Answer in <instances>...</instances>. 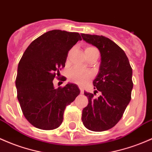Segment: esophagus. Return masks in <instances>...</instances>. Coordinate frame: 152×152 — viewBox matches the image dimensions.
I'll return each mask as SVG.
<instances>
[{"label": "esophagus", "instance_id": "1", "mask_svg": "<svg viewBox=\"0 0 152 152\" xmlns=\"http://www.w3.org/2000/svg\"><path fill=\"white\" fill-rule=\"evenodd\" d=\"M79 89H80V91H81V94H84V89H83L82 86H79Z\"/></svg>", "mask_w": 152, "mask_h": 152}]
</instances>
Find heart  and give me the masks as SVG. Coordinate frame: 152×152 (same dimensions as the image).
<instances>
[{
    "mask_svg": "<svg viewBox=\"0 0 152 152\" xmlns=\"http://www.w3.org/2000/svg\"><path fill=\"white\" fill-rule=\"evenodd\" d=\"M98 51L97 50L93 47H87L85 49L86 53ZM91 77V73L89 71L80 69L79 68H73L68 73V79L73 82L77 83L79 84H84L88 79Z\"/></svg>",
    "mask_w": 152,
    "mask_h": 152,
    "instance_id": "b5f03b06",
    "label": "heart"
}]
</instances>
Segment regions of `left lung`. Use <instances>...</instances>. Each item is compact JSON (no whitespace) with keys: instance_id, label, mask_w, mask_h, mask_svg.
<instances>
[{"instance_id":"obj_1","label":"left lung","mask_w":152,"mask_h":152,"mask_svg":"<svg viewBox=\"0 0 152 152\" xmlns=\"http://www.w3.org/2000/svg\"><path fill=\"white\" fill-rule=\"evenodd\" d=\"M82 39L98 48L101 55L99 72L93 81L95 90L101 95L84 91L89 103L83 109V124L92 131H107L121 119L131 99L132 68L125 52L109 38L95 34H81Z\"/></svg>"}]
</instances>
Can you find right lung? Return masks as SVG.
Returning a JSON list of instances; mask_svg holds the SVG:
<instances>
[{"label": "right lung", "instance_id": "add662e5", "mask_svg": "<svg viewBox=\"0 0 152 152\" xmlns=\"http://www.w3.org/2000/svg\"><path fill=\"white\" fill-rule=\"evenodd\" d=\"M79 40L77 32L54 29L34 39L23 54L17 69V98L26 119L34 127L53 130L61 125L65 108L80 94L68 83L56 89L53 79L65 67L68 53Z\"/></svg>", "mask_w": 152, "mask_h": 152}]
</instances>
